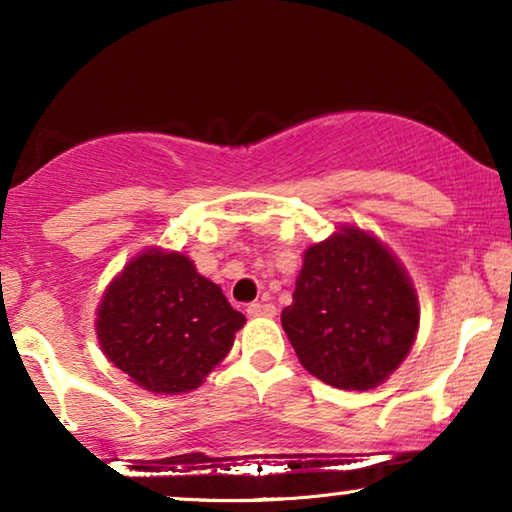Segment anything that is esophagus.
<instances>
[{
  "instance_id": "obj_1",
  "label": "esophagus",
  "mask_w": 512,
  "mask_h": 512,
  "mask_svg": "<svg viewBox=\"0 0 512 512\" xmlns=\"http://www.w3.org/2000/svg\"><path fill=\"white\" fill-rule=\"evenodd\" d=\"M248 315H253V318H273L276 315V306L269 304V301L262 299V301H253V304H248Z\"/></svg>"
}]
</instances>
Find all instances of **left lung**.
<instances>
[{"mask_svg": "<svg viewBox=\"0 0 512 512\" xmlns=\"http://www.w3.org/2000/svg\"><path fill=\"white\" fill-rule=\"evenodd\" d=\"M280 320L315 378L338 390H371L408 355L420 308L397 259L350 227L306 250Z\"/></svg>", "mask_w": 512, "mask_h": 512, "instance_id": "obj_1", "label": "left lung"}]
</instances>
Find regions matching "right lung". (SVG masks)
Wrapping results in <instances>:
<instances>
[{
	"label": "right lung",
	"mask_w": 512,
	"mask_h": 512,
	"mask_svg": "<svg viewBox=\"0 0 512 512\" xmlns=\"http://www.w3.org/2000/svg\"><path fill=\"white\" fill-rule=\"evenodd\" d=\"M211 280L181 253L132 259L99 306L104 355L136 385L157 394L190 392L218 366L243 327Z\"/></svg>",
	"instance_id": "right-lung-1"
}]
</instances>
